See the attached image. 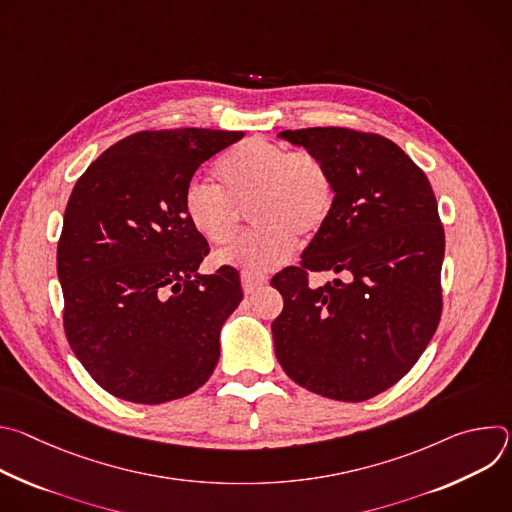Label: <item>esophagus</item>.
<instances>
[{"label": "esophagus", "mask_w": 512, "mask_h": 512, "mask_svg": "<svg viewBox=\"0 0 512 512\" xmlns=\"http://www.w3.org/2000/svg\"><path fill=\"white\" fill-rule=\"evenodd\" d=\"M241 283H243V291L247 296H251V294H255V291L259 289V287H263L265 283H267V277H263V275H253V273H243L241 275Z\"/></svg>", "instance_id": "34e87169"}]
</instances>
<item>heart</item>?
Segmentation results:
<instances>
[{
    "label": "heart",
    "instance_id": "b5f03b06",
    "mask_svg": "<svg viewBox=\"0 0 512 512\" xmlns=\"http://www.w3.org/2000/svg\"><path fill=\"white\" fill-rule=\"evenodd\" d=\"M216 176L221 188L204 180L186 186L184 214L204 241L227 245L249 206V221L257 227L218 255L223 265L245 273H267L285 263L296 237H314L332 212L334 182L324 162L263 137L233 145L218 160Z\"/></svg>",
    "mask_w": 512,
    "mask_h": 512
}]
</instances>
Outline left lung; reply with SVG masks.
<instances>
[{"label": "left lung", "instance_id": "1", "mask_svg": "<svg viewBox=\"0 0 512 512\" xmlns=\"http://www.w3.org/2000/svg\"><path fill=\"white\" fill-rule=\"evenodd\" d=\"M328 168L334 204L300 267L271 279L283 296L275 356L300 387L367 401L403 379L442 316L446 249L427 176L391 139L344 127L281 131ZM308 270L344 274L312 290Z\"/></svg>", "mask_w": 512, "mask_h": 512}]
</instances>
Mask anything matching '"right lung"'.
Listing matches in <instances>:
<instances>
[{
    "label": "right lung",
    "mask_w": 512,
    "mask_h": 512,
    "mask_svg": "<svg viewBox=\"0 0 512 512\" xmlns=\"http://www.w3.org/2000/svg\"><path fill=\"white\" fill-rule=\"evenodd\" d=\"M243 131L129 135L77 180L56 269L72 352L107 393L160 405L194 393L221 356V328L243 300L239 273L198 271L208 243L184 214V190Z\"/></svg>",
    "instance_id": "right-lung-1"
}]
</instances>
